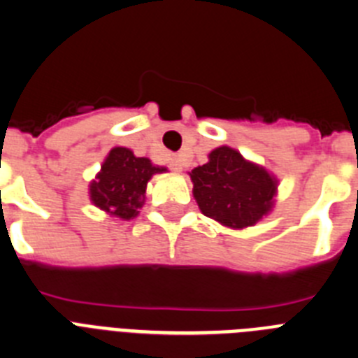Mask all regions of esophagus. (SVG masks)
<instances>
[{
	"label": "esophagus",
	"instance_id": "obj_1",
	"mask_svg": "<svg viewBox=\"0 0 358 358\" xmlns=\"http://www.w3.org/2000/svg\"><path fill=\"white\" fill-rule=\"evenodd\" d=\"M169 166H171L173 171H176V173H180L183 169V164H182V159H180V157H173L171 162H169Z\"/></svg>",
	"mask_w": 358,
	"mask_h": 358
}]
</instances>
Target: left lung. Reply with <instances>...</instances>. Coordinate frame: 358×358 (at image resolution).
<instances>
[{"label": "left lung", "instance_id": "left-lung-1", "mask_svg": "<svg viewBox=\"0 0 358 358\" xmlns=\"http://www.w3.org/2000/svg\"><path fill=\"white\" fill-rule=\"evenodd\" d=\"M191 180L199 210L237 230L253 227L271 212L278 187L271 173L228 146L210 151L208 162L192 169Z\"/></svg>", "mask_w": 358, "mask_h": 358}]
</instances>
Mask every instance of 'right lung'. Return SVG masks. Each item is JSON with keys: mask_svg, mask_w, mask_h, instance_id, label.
I'll use <instances>...</instances> for the list:
<instances>
[{"mask_svg": "<svg viewBox=\"0 0 358 358\" xmlns=\"http://www.w3.org/2000/svg\"><path fill=\"white\" fill-rule=\"evenodd\" d=\"M167 171L153 166L150 159L135 157L128 148H112L101 171L89 185L91 201L119 219H134L144 205L146 185L155 173Z\"/></svg>", "mask_w": 358, "mask_h": 358, "instance_id": "1", "label": "right lung"}]
</instances>
